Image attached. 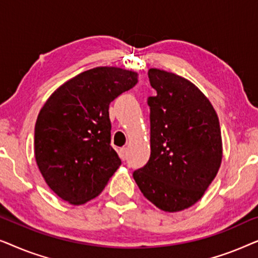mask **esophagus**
Segmentation results:
<instances>
[{
    "mask_svg": "<svg viewBox=\"0 0 258 258\" xmlns=\"http://www.w3.org/2000/svg\"><path fill=\"white\" fill-rule=\"evenodd\" d=\"M118 154H119V157L124 161L126 158V148H121V149L118 150Z\"/></svg>",
    "mask_w": 258,
    "mask_h": 258,
    "instance_id": "1",
    "label": "esophagus"
}]
</instances>
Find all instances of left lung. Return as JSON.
I'll list each match as a JSON object with an SVG mask.
<instances>
[{"mask_svg":"<svg viewBox=\"0 0 258 258\" xmlns=\"http://www.w3.org/2000/svg\"><path fill=\"white\" fill-rule=\"evenodd\" d=\"M156 96L150 108V158L134 171L144 197L168 213L201 200L222 162V137L216 111L204 94L176 74L148 72Z\"/></svg>","mask_w":258,"mask_h":258,"instance_id":"8db88e82","label":"left lung"}]
</instances>
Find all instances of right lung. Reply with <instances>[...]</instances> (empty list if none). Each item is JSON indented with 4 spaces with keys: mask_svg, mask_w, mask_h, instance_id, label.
I'll return each instance as SVG.
<instances>
[{
    "mask_svg": "<svg viewBox=\"0 0 258 258\" xmlns=\"http://www.w3.org/2000/svg\"><path fill=\"white\" fill-rule=\"evenodd\" d=\"M139 82L137 73L97 67L62 84L35 124V158L44 181L63 201L95 199L121 165L110 146L109 104Z\"/></svg>",
    "mask_w": 258,
    "mask_h": 258,
    "instance_id": "1",
    "label": "right lung"
}]
</instances>
